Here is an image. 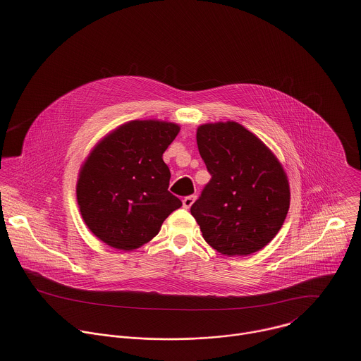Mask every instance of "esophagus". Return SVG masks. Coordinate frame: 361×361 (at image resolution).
I'll list each match as a JSON object with an SVG mask.
<instances>
[{"label":"esophagus","mask_w":361,"mask_h":361,"mask_svg":"<svg viewBox=\"0 0 361 361\" xmlns=\"http://www.w3.org/2000/svg\"><path fill=\"white\" fill-rule=\"evenodd\" d=\"M195 200H196V196H195V195L187 196V197H184V200H183V206H184V208H190V206L195 203Z\"/></svg>","instance_id":"1"}]
</instances>
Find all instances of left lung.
Returning a JSON list of instances; mask_svg holds the SVG:
<instances>
[{
    "mask_svg": "<svg viewBox=\"0 0 361 361\" xmlns=\"http://www.w3.org/2000/svg\"><path fill=\"white\" fill-rule=\"evenodd\" d=\"M196 142L211 174L190 207L203 238L228 257L256 253L287 216V173L272 150L237 121L202 124Z\"/></svg>",
    "mask_w": 361,
    "mask_h": 361,
    "instance_id": "obj_1",
    "label": "left lung"
}]
</instances>
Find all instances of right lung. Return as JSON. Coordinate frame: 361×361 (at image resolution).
Instances as JSON below:
<instances>
[{"label": "right lung", "instance_id": "obj_1", "mask_svg": "<svg viewBox=\"0 0 361 361\" xmlns=\"http://www.w3.org/2000/svg\"><path fill=\"white\" fill-rule=\"evenodd\" d=\"M178 133L172 121H127L86 157L77 203L87 228L108 246L124 252L140 247L183 206L168 190L171 171L162 159Z\"/></svg>", "mask_w": 361, "mask_h": 361}]
</instances>
